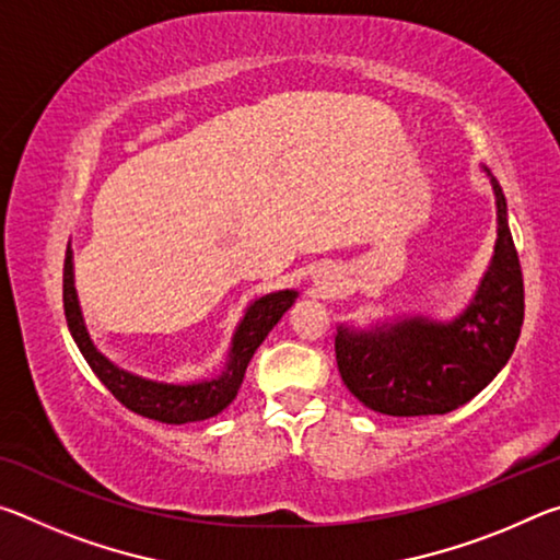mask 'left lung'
Returning <instances> with one entry per match:
<instances>
[{"instance_id":"obj_1","label":"left lung","mask_w":560,"mask_h":560,"mask_svg":"<svg viewBox=\"0 0 560 560\" xmlns=\"http://www.w3.org/2000/svg\"><path fill=\"white\" fill-rule=\"evenodd\" d=\"M499 240L471 306L454 324L410 318L375 330L340 328L338 373L350 393L393 417L444 415L485 390L506 365L524 324V273L494 177Z\"/></svg>"}]
</instances>
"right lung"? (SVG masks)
I'll return each instance as SVG.
<instances>
[{"mask_svg":"<svg viewBox=\"0 0 560 560\" xmlns=\"http://www.w3.org/2000/svg\"><path fill=\"white\" fill-rule=\"evenodd\" d=\"M293 301H296V291H277L269 293V296H261L246 308V316L240 328H236L232 340L230 363H226V371L217 377V381L192 385L153 383L145 381V377L120 371L118 365H113L108 358H103L96 346L91 343L86 326H83L81 318L79 301H75L71 249H66L63 314L75 346H79L83 358H86L91 371L98 375V381L108 387V393L116 397L122 407H128V410L136 415L148 417V420H158L165 424H185L220 415L224 407L234 400L236 390H240L252 355L257 353L264 338H267L269 330L279 324V318L287 314Z\"/></svg>","mask_w":560,"mask_h":560,"instance_id":"obj_1","label":"right lung"}]
</instances>
